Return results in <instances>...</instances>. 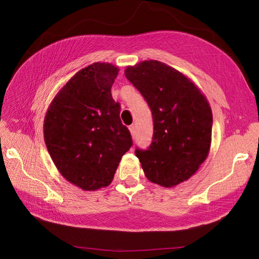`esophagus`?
I'll return each mask as SVG.
<instances>
[{
  "mask_svg": "<svg viewBox=\"0 0 259 259\" xmlns=\"http://www.w3.org/2000/svg\"><path fill=\"white\" fill-rule=\"evenodd\" d=\"M128 128H130L131 134H132V137H135V135H136V128H135V125H134V124L131 125V126H130Z\"/></svg>",
  "mask_w": 259,
  "mask_h": 259,
  "instance_id": "esophagus-1",
  "label": "esophagus"
}]
</instances>
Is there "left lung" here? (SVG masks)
I'll use <instances>...</instances> for the list:
<instances>
[{
    "mask_svg": "<svg viewBox=\"0 0 259 259\" xmlns=\"http://www.w3.org/2000/svg\"><path fill=\"white\" fill-rule=\"evenodd\" d=\"M125 76L152 113V143L135 150L146 177L164 187L183 183L209 151L213 115L206 98L183 73L158 60L127 67Z\"/></svg>",
    "mask_w": 259,
    "mask_h": 259,
    "instance_id": "obj_1",
    "label": "left lung"
}]
</instances>
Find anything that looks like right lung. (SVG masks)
I'll return each instance as SVG.
<instances>
[{"mask_svg": "<svg viewBox=\"0 0 259 259\" xmlns=\"http://www.w3.org/2000/svg\"><path fill=\"white\" fill-rule=\"evenodd\" d=\"M119 72L95 62L76 72L54 98L44 121V139L55 165L84 190L110 185L117 165L133 146L111 95Z\"/></svg>", "mask_w": 259, "mask_h": 259, "instance_id": "1", "label": "right lung"}]
</instances>
